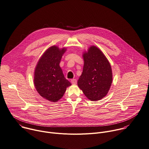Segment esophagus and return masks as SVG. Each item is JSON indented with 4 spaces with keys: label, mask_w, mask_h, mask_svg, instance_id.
I'll list each match as a JSON object with an SVG mask.
<instances>
[{
    "label": "esophagus",
    "mask_w": 149,
    "mask_h": 149,
    "mask_svg": "<svg viewBox=\"0 0 149 149\" xmlns=\"http://www.w3.org/2000/svg\"><path fill=\"white\" fill-rule=\"evenodd\" d=\"M71 82L72 84H76L77 82V81L76 79H72L71 80Z\"/></svg>",
    "instance_id": "34e87169"
}]
</instances>
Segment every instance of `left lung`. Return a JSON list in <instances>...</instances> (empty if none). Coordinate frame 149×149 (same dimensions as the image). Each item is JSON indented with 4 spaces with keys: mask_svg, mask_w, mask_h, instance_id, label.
I'll return each instance as SVG.
<instances>
[{
    "mask_svg": "<svg viewBox=\"0 0 149 149\" xmlns=\"http://www.w3.org/2000/svg\"><path fill=\"white\" fill-rule=\"evenodd\" d=\"M84 64L78 86L89 100L96 101L104 97L112 82L111 64L96 46L92 45L83 54Z\"/></svg>",
    "mask_w": 149,
    "mask_h": 149,
    "instance_id": "8db88e82",
    "label": "left lung"
}]
</instances>
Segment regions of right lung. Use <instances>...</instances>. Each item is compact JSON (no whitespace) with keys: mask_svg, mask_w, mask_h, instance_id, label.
I'll list each match as a JSON object with an SVG mask.
<instances>
[{"mask_svg":"<svg viewBox=\"0 0 149 149\" xmlns=\"http://www.w3.org/2000/svg\"><path fill=\"white\" fill-rule=\"evenodd\" d=\"M66 48L53 45L48 48L35 68L34 84L38 93L45 100L56 102L71 85L63 74L60 63Z\"/></svg>","mask_w":149,"mask_h":149,"instance_id":"add662e5","label":"right lung"}]
</instances>
